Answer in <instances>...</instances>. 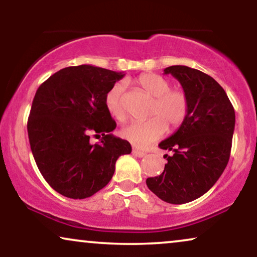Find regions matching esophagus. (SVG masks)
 <instances>
[{"label": "esophagus", "instance_id": "1", "mask_svg": "<svg viewBox=\"0 0 257 257\" xmlns=\"http://www.w3.org/2000/svg\"><path fill=\"white\" fill-rule=\"evenodd\" d=\"M132 153L135 154V156H137V157H139V158H143V157H145L146 156V152H144V151H140V150H137V149H133L132 150Z\"/></svg>", "mask_w": 257, "mask_h": 257}]
</instances>
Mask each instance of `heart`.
Listing matches in <instances>:
<instances>
[{
	"instance_id": "b5f03b06",
	"label": "heart",
	"mask_w": 257,
	"mask_h": 257,
	"mask_svg": "<svg viewBox=\"0 0 257 257\" xmlns=\"http://www.w3.org/2000/svg\"><path fill=\"white\" fill-rule=\"evenodd\" d=\"M138 84L147 93L156 98L151 115L147 121L132 122L121 130V136L138 147H146L157 140L170 128H177L187 118L189 99L187 93L181 89H171V83L157 73H143ZM125 83H115L105 96V106L108 113L119 122L127 119V113L122 99Z\"/></svg>"
}]
</instances>
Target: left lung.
Returning a JSON list of instances; mask_svg holds the SVG:
<instances>
[{
  "mask_svg": "<svg viewBox=\"0 0 257 257\" xmlns=\"http://www.w3.org/2000/svg\"><path fill=\"white\" fill-rule=\"evenodd\" d=\"M189 99L180 127L159 144L167 164L146 185L158 198L173 205L191 202L208 192L223 173L230 157L235 111L226 91L212 77L185 65L168 66Z\"/></svg>",
  "mask_w": 257,
  "mask_h": 257,
  "instance_id": "1",
  "label": "left lung"
}]
</instances>
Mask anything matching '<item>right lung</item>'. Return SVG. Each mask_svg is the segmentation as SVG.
Instances as JSON below:
<instances>
[{"instance_id": "obj_1", "label": "right lung", "mask_w": 257, "mask_h": 257, "mask_svg": "<svg viewBox=\"0 0 257 257\" xmlns=\"http://www.w3.org/2000/svg\"><path fill=\"white\" fill-rule=\"evenodd\" d=\"M122 77L92 65L69 66L37 89L28 136L38 170L59 194L93 195L110 182L118 158L131 153L127 140L110 133L117 124L105 106L107 91ZM91 135L101 142L91 144Z\"/></svg>"}]
</instances>
